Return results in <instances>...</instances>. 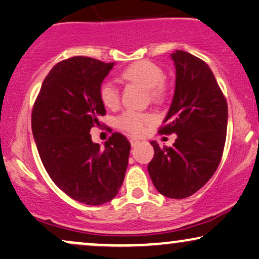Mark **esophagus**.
<instances>
[{
  "label": "esophagus",
  "mask_w": 259,
  "mask_h": 259,
  "mask_svg": "<svg viewBox=\"0 0 259 259\" xmlns=\"http://www.w3.org/2000/svg\"><path fill=\"white\" fill-rule=\"evenodd\" d=\"M130 143H131V145H132V148H135V146H137V144H138V143H139V140L138 139H135V138H131L130 139Z\"/></svg>",
  "instance_id": "1"
}]
</instances>
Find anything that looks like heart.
<instances>
[{
  "mask_svg": "<svg viewBox=\"0 0 259 259\" xmlns=\"http://www.w3.org/2000/svg\"><path fill=\"white\" fill-rule=\"evenodd\" d=\"M121 75L126 80L137 82L148 89L152 101L161 102L165 97L167 90L163 82L164 72L154 62L148 61V60L135 62L124 68ZM98 95H100L101 102L107 108H115L120 102L119 89L109 80H105L100 85ZM150 121H151V116L148 114L127 110L120 115L116 122L121 130L126 131L130 135L140 136L144 133L145 126Z\"/></svg>",
  "mask_w": 259,
  "mask_h": 259,
  "instance_id": "obj_1",
  "label": "heart"
}]
</instances>
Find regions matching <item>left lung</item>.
<instances>
[{"label": "left lung", "instance_id": "8db88e82", "mask_svg": "<svg viewBox=\"0 0 259 259\" xmlns=\"http://www.w3.org/2000/svg\"><path fill=\"white\" fill-rule=\"evenodd\" d=\"M173 101L159 133H175L171 148L152 140L148 165L159 193L173 199L192 196L218 169L227 135L228 107L210 67L192 54L175 50Z\"/></svg>", "mask_w": 259, "mask_h": 259}]
</instances>
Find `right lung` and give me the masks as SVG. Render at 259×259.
I'll return each mask as SVG.
<instances>
[{
    "instance_id": "add662e5",
    "label": "right lung",
    "mask_w": 259,
    "mask_h": 259,
    "mask_svg": "<svg viewBox=\"0 0 259 259\" xmlns=\"http://www.w3.org/2000/svg\"><path fill=\"white\" fill-rule=\"evenodd\" d=\"M114 62L85 56L63 60L44 79L32 110V133L52 180L67 196L86 205H102L119 193L131 144L113 133L104 149L90 131L105 115L98 89Z\"/></svg>"
}]
</instances>
